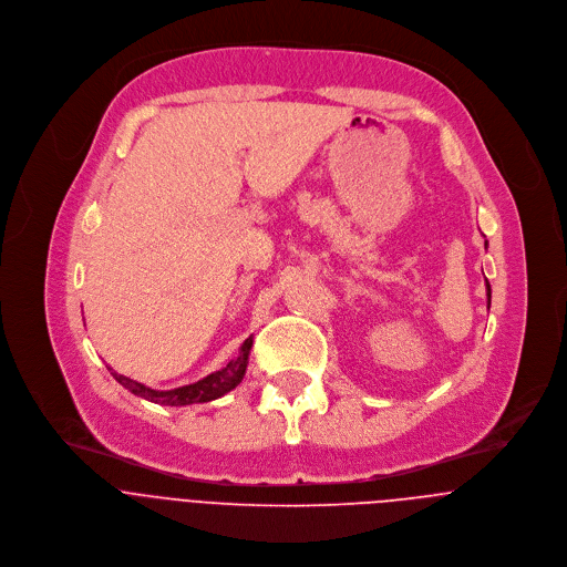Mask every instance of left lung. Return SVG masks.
<instances>
[{
    "label": "left lung",
    "mask_w": 567,
    "mask_h": 567,
    "mask_svg": "<svg viewBox=\"0 0 567 567\" xmlns=\"http://www.w3.org/2000/svg\"><path fill=\"white\" fill-rule=\"evenodd\" d=\"M489 297H492V292H489V284H487V308H489Z\"/></svg>",
    "instance_id": "1"
}]
</instances>
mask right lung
Here are the masks:
<instances>
[{
  "label": "right lung",
  "mask_w": 567,
  "mask_h": 567,
  "mask_svg": "<svg viewBox=\"0 0 567 567\" xmlns=\"http://www.w3.org/2000/svg\"><path fill=\"white\" fill-rule=\"evenodd\" d=\"M250 348H252V337H248L239 350V354L235 359H230L221 370L208 374L206 379L197 381V383H190V385H182V388H175V390H153V388H146L144 383H137L124 374H117L113 368L111 374L126 388L131 390L133 394L142 396V399H148L153 403H162V405H190V403H206V401H213V399H219L224 396L226 392H230L233 388H237L246 374V365H248V354H250Z\"/></svg>",
  "instance_id": "1"
}]
</instances>
